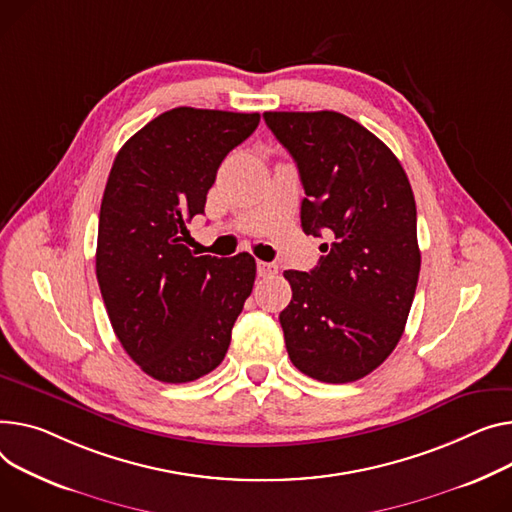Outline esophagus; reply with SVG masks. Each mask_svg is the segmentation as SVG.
<instances>
[{"label":"esophagus","instance_id":"1","mask_svg":"<svg viewBox=\"0 0 512 512\" xmlns=\"http://www.w3.org/2000/svg\"><path fill=\"white\" fill-rule=\"evenodd\" d=\"M278 271V267L274 263H265V261H257V276L259 278H271Z\"/></svg>","mask_w":512,"mask_h":512}]
</instances>
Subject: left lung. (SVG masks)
<instances>
[{
	"instance_id": "left-lung-1",
	"label": "left lung",
	"mask_w": 512,
	"mask_h": 512,
	"mask_svg": "<svg viewBox=\"0 0 512 512\" xmlns=\"http://www.w3.org/2000/svg\"><path fill=\"white\" fill-rule=\"evenodd\" d=\"M298 166L300 224L329 243L317 267L284 271L286 350L306 377L352 383L395 350L410 315L420 249L416 199L397 156L335 111L263 113Z\"/></svg>"
}]
</instances>
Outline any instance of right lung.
I'll return each instance as SVG.
<instances>
[{
	"instance_id": "obj_1",
	"label": "right lung",
	"mask_w": 512,
	"mask_h": 512,
	"mask_svg": "<svg viewBox=\"0 0 512 512\" xmlns=\"http://www.w3.org/2000/svg\"><path fill=\"white\" fill-rule=\"evenodd\" d=\"M259 113L170 109L119 150L98 216L96 278L115 335L152 379L189 383L226 356L255 284V259L195 257L187 222L203 214L226 154Z\"/></svg>"
}]
</instances>
